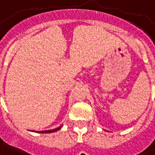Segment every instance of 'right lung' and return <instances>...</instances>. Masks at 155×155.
Wrapping results in <instances>:
<instances>
[{"mask_svg": "<svg viewBox=\"0 0 155 155\" xmlns=\"http://www.w3.org/2000/svg\"><path fill=\"white\" fill-rule=\"evenodd\" d=\"M62 127V125H61L60 127H57V128H55V129H52V130H40V131H36V130H34V132L37 133H51V132H55V131H57L58 130H60L61 128ZM32 131H34V130H32Z\"/></svg>", "mask_w": 155, "mask_h": 155, "instance_id": "add662e5", "label": "right lung"}]
</instances>
